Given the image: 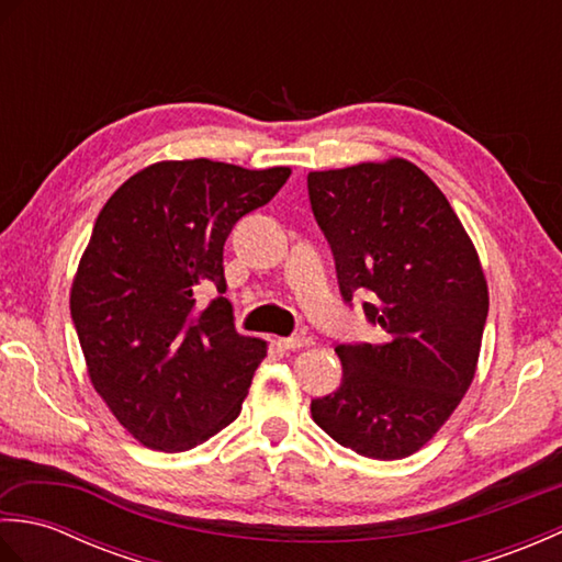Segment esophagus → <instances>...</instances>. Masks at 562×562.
I'll return each mask as SVG.
<instances>
[{"mask_svg": "<svg viewBox=\"0 0 562 562\" xmlns=\"http://www.w3.org/2000/svg\"><path fill=\"white\" fill-rule=\"evenodd\" d=\"M280 348L282 350H302V348H308L314 340L306 338V336H290V338H280Z\"/></svg>", "mask_w": 562, "mask_h": 562, "instance_id": "esophagus-1", "label": "esophagus"}]
</instances>
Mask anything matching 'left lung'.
<instances>
[{
  "label": "left lung",
  "instance_id": "1",
  "mask_svg": "<svg viewBox=\"0 0 562 562\" xmlns=\"http://www.w3.org/2000/svg\"><path fill=\"white\" fill-rule=\"evenodd\" d=\"M312 212L381 342L336 348L342 381L312 401L314 423L362 457L393 461L427 445L461 403L479 364L487 284L445 193L405 159L306 178Z\"/></svg>",
  "mask_w": 562,
  "mask_h": 562
}]
</instances>
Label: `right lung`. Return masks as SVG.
<instances>
[{
  "instance_id": "1",
  "label": "right lung",
  "mask_w": 562,
  "mask_h": 562,
  "mask_svg": "<svg viewBox=\"0 0 562 562\" xmlns=\"http://www.w3.org/2000/svg\"><path fill=\"white\" fill-rule=\"evenodd\" d=\"M288 178V166L161 161L99 212L71 284V321L93 389L145 447L188 451L241 413L266 342L234 328L224 241ZM202 289L218 296L198 307Z\"/></svg>"
}]
</instances>
